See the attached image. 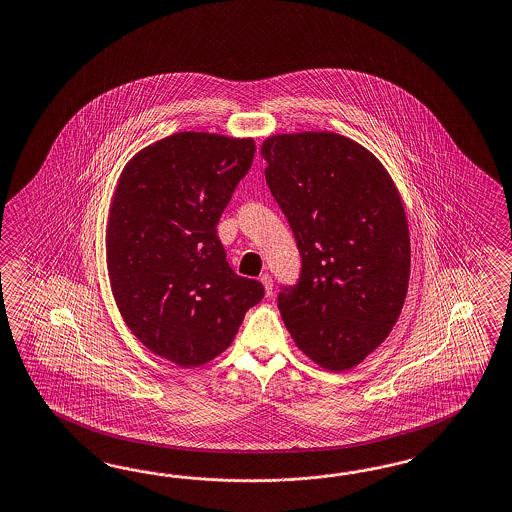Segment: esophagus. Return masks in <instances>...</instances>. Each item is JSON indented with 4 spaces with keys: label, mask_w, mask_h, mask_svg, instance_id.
I'll return each instance as SVG.
<instances>
[{
    "label": "esophagus",
    "mask_w": 512,
    "mask_h": 512,
    "mask_svg": "<svg viewBox=\"0 0 512 512\" xmlns=\"http://www.w3.org/2000/svg\"><path fill=\"white\" fill-rule=\"evenodd\" d=\"M260 282L263 284V288H265V293L267 295H273V278H271V275H265L260 276Z\"/></svg>",
    "instance_id": "1"
}]
</instances>
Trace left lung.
<instances>
[{
    "label": "left lung",
    "instance_id": "8db88e82",
    "mask_svg": "<svg viewBox=\"0 0 512 512\" xmlns=\"http://www.w3.org/2000/svg\"><path fill=\"white\" fill-rule=\"evenodd\" d=\"M265 180L301 254L278 310L302 353L330 371L360 364L407 297L410 237L403 202L379 159L338 133L273 135Z\"/></svg>",
    "mask_w": 512,
    "mask_h": 512
}]
</instances>
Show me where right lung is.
Here are the masks:
<instances>
[{
  "instance_id": "1",
  "label": "right lung",
  "mask_w": 512,
  "mask_h": 512,
  "mask_svg": "<svg viewBox=\"0 0 512 512\" xmlns=\"http://www.w3.org/2000/svg\"><path fill=\"white\" fill-rule=\"evenodd\" d=\"M256 145L174 133L120 174L107 223V269L118 310L152 353L202 366L232 343L262 282L234 273L217 224Z\"/></svg>"
}]
</instances>
